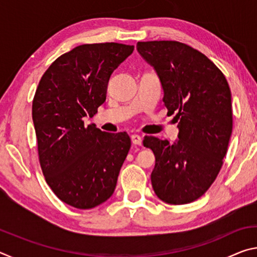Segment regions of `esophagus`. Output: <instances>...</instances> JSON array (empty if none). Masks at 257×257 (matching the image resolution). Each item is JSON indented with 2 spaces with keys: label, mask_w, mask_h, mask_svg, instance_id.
<instances>
[{
  "label": "esophagus",
  "mask_w": 257,
  "mask_h": 257,
  "mask_svg": "<svg viewBox=\"0 0 257 257\" xmlns=\"http://www.w3.org/2000/svg\"><path fill=\"white\" fill-rule=\"evenodd\" d=\"M132 142L135 145H142V136L138 134L132 135Z\"/></svg>",
  "instance_id": "1"
}]
</instances>
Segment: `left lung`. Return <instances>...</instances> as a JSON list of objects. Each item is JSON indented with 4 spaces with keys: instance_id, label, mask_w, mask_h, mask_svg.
Here are the masks:
<instances>
[{
    "instance_id": "1",
    "label": "left lung",
    "mask_w": 257,
    "mask_h": 257,
    "mask_svg": "<svg viewBox=\"0 0 257 257\" xmlns=\"http://www.w3.org/2000/svg\"><path fill=\"white\" fill-rule=\"evenodd\" d=\"M137 51L158 75L169 113L177 111L179 135L173 144L145 137L153 151L152 187L161 201H196L215 180L232 133L231 92L214 63L175 41L138 42Z\"/></svg>"
}]
</instances>
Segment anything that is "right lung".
Instances as JSON below:
<instances>
[{
  "label": "right lung",
  "mask_w": 257,
  "mask_h": 257,
  "mask_svg": "<svg viewBox=\"0 0 257 257\" xmlns=\"http://www.w3.org/2000/svg\"><path fill=\"white\" fill-rule=\"evenodd\" d=\"M134 45L99 43L77 46L43 75L33 101L38 155L46 182L68 205L96 207L114 193L132 145L127 134L104 133L92 118L105 102L112 72Z\"/></svg>",
  "instance_id": "add662e5"
}]
</instances>
